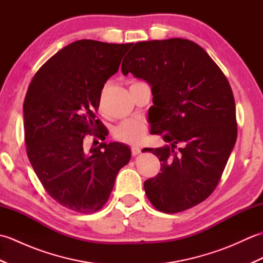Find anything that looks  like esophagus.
<instances>
[{
	"mask_svg": "<svg viewBox=\"0 0 263 263\" xmlns=\"http://www.w3.org/2000/svg\"><path fill=\"white\" fill-rule=\"evenodd\" d=\"M141 153V149L139 147H132L131 148V155L132 156H137Z\"/></svg>",
	"mask_w": 263,
	"mask_h": 263,
	"instance_id": "34e87169",
	"label": "esophagus"
}]
</instances>
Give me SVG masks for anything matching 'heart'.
I'll list each match as a JSON object with an SVG mask.
<instances>
[{"instance_id":"1","label":"heart","mask_w":263,"mask_h":263,"mask_svg":"<svg viewBox=\"0 0 263 263\" xmlns=\"http://www.w3.org/2000/svg\"><path fill=\"white\" fill-rule=\"evenodd\" d=\"M147 131L148 127L143 122L138 120H125L113 128L111 136L115 140L123 143L139 144L143 140Z\"/></svg>"}]
</instances>
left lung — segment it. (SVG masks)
Listing matches in <instances>:
<instances>
[{"label": "left lung", "mask_w": 263, "mask_h": 263, "mask_svg": "<svg viewBox=\"0 0 263 263\" xmlns=\"http://www.w3.org/2000/svg\"><path fill=\"white\" fill-rule=\"evenodd\" d=\"M122 72L152 86V135L167 142L143 149L161 161L160 173L144 182L147 198L166 214L201 203L219 183L237 138L226 76L202 47L183 38L136 43Z\"/></svg>", "instance_id": "obj_1"}]
</instances>
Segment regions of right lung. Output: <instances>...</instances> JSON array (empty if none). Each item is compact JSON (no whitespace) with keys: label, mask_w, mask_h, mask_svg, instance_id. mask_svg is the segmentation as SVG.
<instances>
[{"label":"right lung","mask_w":263,"mask_h":263,"mask_svg":"<svg viewBox=\"0 0 263 263\" xmlns=\"http://www.w3.org/2000/svg\"><path fill=\"white\" fill-rule=\"evenodd\" d=\"M131 46L71 43L41 66L26 93L25 141L32 168L57 202L80 214L103 208L117 173L131 158L119 142L83 147L88 135L104 137L96 116L102 90Z\"/></svg>","instance_id":"obj_1"}]
</instances>
